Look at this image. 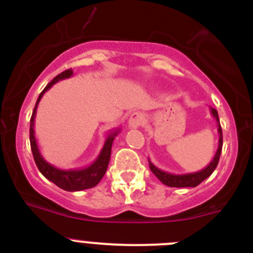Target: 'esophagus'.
<instances>
[{"mask_svg":"<svg viewBox=\"0 0 253 253\" xmlns=\"http://www.w3.org/2000/svg\"><path fill=\"white\" fill-rule=\"evenodd\" d=\"M143 122H144V116H143L142 112H133L128 120V126L131 128H137L143 125Z\"/></svg>","mask_w":253,"mask_h":253,"instance_id":"obj_1","label":"esophagus"}]
</instances>
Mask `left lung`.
<instances>
[{
  "mask_svg": "<svg viewBox=\"0 0 253 253\" xmlns=\"http://www.w3.org/2000/svg\"><path fill=\"white\" fill-rule=\"evenodd\" d=\"M211 109V114L213 115V117L215 119L216 124H218V133H219V144H218V149H216L215 155H214L213 160L211 162V164L208 167L205 168L203 170L197 172H191V174H182V175H175V174H170V172L163 171L160 170L159 168L155 167L149 159V168L152 170V172L162 181L164 185L170 186V187H196V186L200 185L202 181H205L207 177L211 175V172L215 170L216 165L219 163V158H220V153H221V147H223V132H221V127H220V122H219V116H218V111L213 108Z\"/></svg>",
  "mask_w": 253,
  "mask_h": 253,
  "instance_id": "left-lung-1",
  "label": "left lung"
}]
</instances>
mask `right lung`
Here are the masks:
<instances>
[{"mask_svg": "<svg viewBox=\"0 0 253 253\" xmlns=\"http://www.w3.org/2000/svg\"><path fill=\"white\" fill-rule=\"evenodd\" d=\"M72 76H73L72 70H66L65 72L56 76V77L53 78L46 86H45L44 90L40 93L37 104H35L34 111H33L32 119H30V133H29L30 148H32L33 157H34L35 164H37L39 171L42 172V174L44 175L48 181L53 182L56 186L62 188V190L70 191V192L91 188L100 182L103 176L105 175L106 169H108L109 162H110L112 142H114L115 137H116L120 132V128H117L108 134L106 141L104 143L103 149H101L100 154H99V157L96 158L95 162H94L93 164L89 165V167L83 168V169H77V170L58 169V168L53 167L52 164H50V163L44 159V157H42V153H40L39 147H38L37 138H35V134H34V120H35V115H37L38 104H39V101L42 100L45 91H47L53 84L62 81V79L72 77Z\"/></svg>", "mask_w": 253, "mask_h": 253, "instance_id": "right-lung-1", "label": "right lung"}]
</instances>
